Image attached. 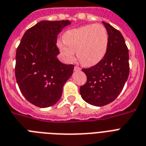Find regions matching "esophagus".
Masks as SVG:
<instances>
[{
  "instance_id": "obj_1",
  "label": "esophagus",
  "mask_w": 146,
  "mask_h": 146,
  "mask_svg": "<svg viewBox=\"0 0 146 146\" xmlns=\"http://www.w3.org/2000/svg\"><path fill=\"white\" fill-rule=\"evenodd\" d=\"M80 70H81V69H80L79 66H76L75 67H74V71H76V72H78V71H80Z\"/></svg>"
}]
</instances>
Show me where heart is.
<instances>
[{
	"label": "heart",
	"mask_w": 146,
	"mask_h": 146,
	"mask_svg": "<svg viewBox=\"0 0 146 146\" xmlns=\"http://www.w3.org/2000/svg\"><path fill=\"white\" fill-rule=\"evenodd\" d=\"M63 42L58 47L68 61H73L76 51L78 60L86 66L98 64L106 54L109 43L108 33L101 24H89L66 31Z\"/></svg>",
	"instance_id": "1"
}]
</instances>
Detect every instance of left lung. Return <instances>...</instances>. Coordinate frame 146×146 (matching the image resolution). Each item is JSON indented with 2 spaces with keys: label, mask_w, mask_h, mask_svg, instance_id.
Wrapping results in <instances>:
<instances>
[{
  "label": "left lung",
  "mask_w": 146,
  "mask_h": 146,
  "mask_svg": "<svg viewBox=\"0 0 146 146\" xmlns=\"http://www.w3.org/2000/svg\"><path fill=\"white\" fill-rule=\"evenodd\" d=\"M109 36L108 50L101 61L82 69L86 83L80 87L82 99L89 104L102 107L110 104L121 92L129 76V51L120 31L102 22Z\"/></svg>",
  "instance_id": "obj_1"
}]
</instances>
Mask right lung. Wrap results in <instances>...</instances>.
Returning a JSON list of instances; mask_svg holds the SVG:
<instances>
[{"instance_id":"obj_1","label":"right lung","mask_w":146,"mask_h":146,"mask_svg":"<svg viewBox=\"0 0 146 146\" xmlns=\"http://www.w3.org/2000/svg\"><path fill=\"white\" fill-rule=\"evenodd\" d=\"M70 20H42L24 33L16 54L15 76L22 94L35 106L48 108L62 96L74 66L57 59V35Z\"/></svg>"}]
</instances>
